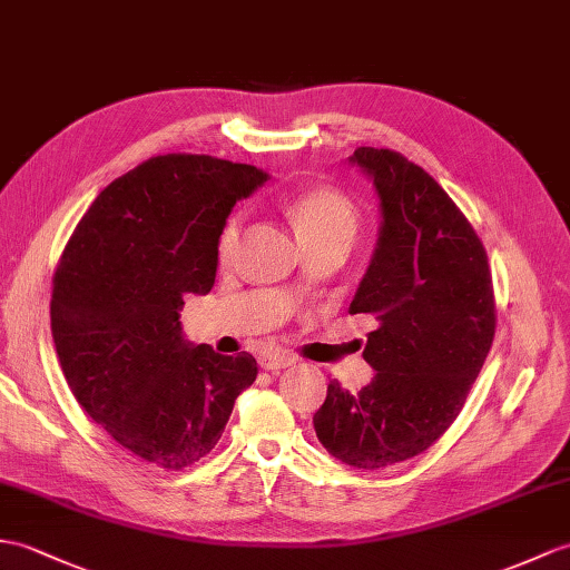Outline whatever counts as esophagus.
Returning a JSON list of instances; mask_svg holds the SVG:
<instances>
[{
    "label": "esophagus",
    "mask_w": 570,
    "mask_h": 570,
    "mask_svg": "<svg viewBox=\"0 0 570 570\" xmlns=\"http://www.w3.org/2000/svg\"><path fill=\"white\" fill-rule=\"evenodd\" d=\"M294 362H296L294 356L282 352V350H269V352L259 354V366L267 368V372H279V368H286Z\"/></svg>",
    "instance_id": "esophagus-1"
}]
</instances>
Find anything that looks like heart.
<instances>
[{"mask_svg":"<svg viewBox=\"0 0 570 570\" xmlns=\"http://www.w3.org/2000/svg\"><path fill=\"white\" fill-rule=\"evenodd\" d=\"M288 218L294 223L301 243L321 240V237H345L352 243L356 228H360V214H356L350 198L335 189L323 187L301 191L288 204ZM237 237H240V218L233 216L220 230V259H228L233 255Z\"/></svg>","mask_w":570,"mask_h":570,"instance_id":"1","label":"heart"}]
</instances>
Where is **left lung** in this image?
I'll return each mask as SVG.
<instances>
[{
  "label": "left lung",
  "instance_id": "8db88e82",
  "mask_svg": "<svg viewBox=\"0 0 570 570\" xmlns=\"http://www.w3.org/2000/svg\"><path fill=\"white\" fill-rule=\"evenodd\" d=\"M347 160L374 181L381 208L350 303L376 321L364 347L376 374L360 393L330 381L313 428L327 454L374 471L422 454L456 420L493 345L495 301L479 235L425 169L383 148Z\"/></svg>",
  "mask_w": 570,
  "mask_h": 570
}]
</instances>
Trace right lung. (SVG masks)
Masks as SVG:
<instances>
[{
    "instance_id": "right-lung-1",
    "label": "right lung",
    "mask_w": 570,
    "mask_h": 570,
    "mask_svg": "<svg viewBox=\"0 0 570 570\" xmlns=\"http://www.w3.org/2000/svg\"><path fill=\"white\" fill-rule=\"evenodd\" d=\"M267 177L210 155L150 157L95 198L65 245L50 298L62 374L148 464L179 471L206 456L257 379L253 354L184 340L179 311L214 286L225 220Z\"/></svg>"
}]
</instances>
